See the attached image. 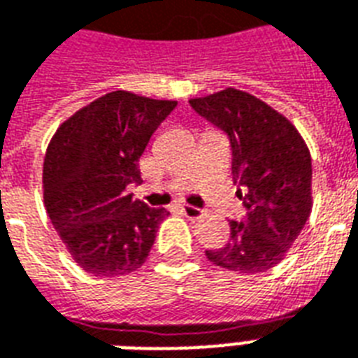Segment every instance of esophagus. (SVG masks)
Listing matches in <instances>:
<instances>
[{
	"label": "esophagus",
	"mask_w": 358,
	"mask_h": 358,
	"mask_svg": "<svg viewBox=\"0 0 358 358\" xmlns=\"http://www.w3.org/2000/svg\"><path fill=\"white\" fill-rule=\"evenodd\" d=\"M180 210L184 212V215H187L189 220H197V217H201L203 215V210L197 208V206H191V204H182L180 206Z\"/></svg>",
	"instance_id": "obj_1"
}]
</instances>
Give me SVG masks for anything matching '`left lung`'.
I'll use <instances>...</instances> for the list:
<instances>
[{"mask_svg":"<svg viewBox=\"0 0 358 358\" xmlns=\"http://www.w3.org/2000/svg\"><path fill=\"white\" fill-rule=\"evenodd\" d=\"M189 105L229 138L233 182L245 208L240 222H231L227 244L206 250V257L238 274L272 268L312 210V157L306 144L282 114L240 90L227 88L191 99Z\"/></svg>","mask_w":358,"mask_h":358,"instance_id":"1","label":"left lung"}]
</instances>
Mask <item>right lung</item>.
Instances as JSON below:
<instances>
[{
  "label": "right lung",
  "mask_w": 358,
  "mask_h": 358,
  "mask_svg": "<svg viewBox=\"0 0 358 358\" xmlns=\"http://www.w3.org/2000/svg\"><path fill=\"white\" fill-rule=\"evenodd\" d=\"M176 108L129 92L99 97L59 125L45 155V206L76 263L94 276H124L146 261L167 210L133 193L138 159Z\"/></svg>",
  "instance_id": "1"
}]
</instances>
